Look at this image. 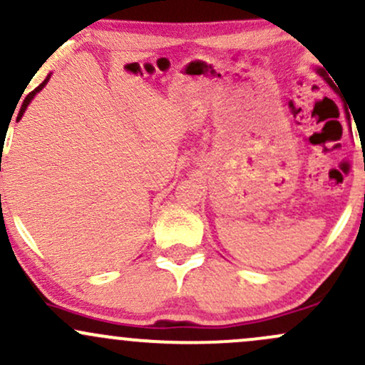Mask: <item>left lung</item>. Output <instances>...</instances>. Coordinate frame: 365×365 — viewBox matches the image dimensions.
Returning a JSON list of instances; mask_svg holds the SVG:
<instances>
[{
    "instance_id": "obj_1",
    "label": "left lung",
    "mask_w": 365,
    "mask_h": 365,
    "mask_svg": "<svg viewBox=\"0 0 365 365\" xmlns=\"http://www.w3.org/2000/svg\"><path fill=\"white\" fill-rule=\"evenodd\" d=\"M320 74H322V76H324V69H320Z\"/></svg>"
}]
</instances>
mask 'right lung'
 Here are the masks:
<instances>
[{"instance_id": "1", "label": "right lung", "mask_w": 365, "mask_h": 365, "mask_svg": "<svg viewBox=\"0 0 365 365\" xmlns=\"http://www.w3.org/2000/svg\"><path fill=\"white\" fill-rule=\"evenodd\" d=\"M48 79H50V76H48V78L45 79V81H43V83H41V85H39L38 88H36V90H33V91H31V93H29V95H27V97H26V100H24L22 107H20V110H19V115H17V121H19V119H20V118H22L24 110H26V109H27V106H29V102H31V100H33V98H34V95H36V93H38V91H39V90H41V88L46 85V83H48Z\"/></svg>"}]
</instances>
